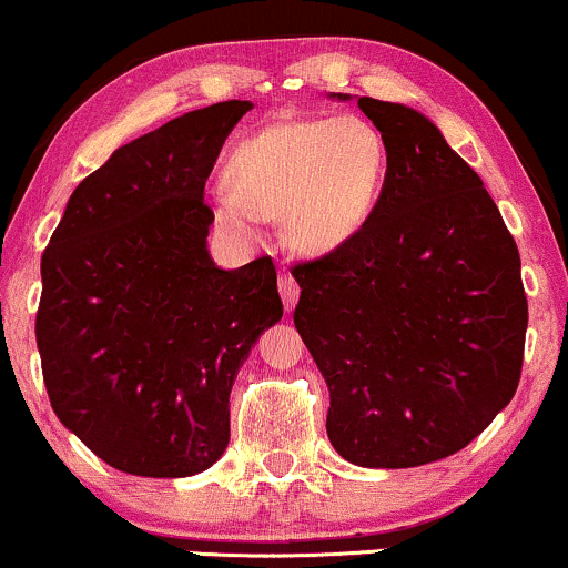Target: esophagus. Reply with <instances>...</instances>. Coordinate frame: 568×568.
Returning <instances> with one entry per match:
<instances>
[{
    "mask_svg": "<svg viewBox=\"0 0 568 568\" xmlns=\"http://www.w3.org/2000/svg\"><path fill=\"white\" fill-rule=\"evenodd\" d=\"M277 285H280V296H283L285 310L291 313V310H294L296 302H298V283L294 277H291V272H283V274H280Z\"/></svg>",
    "mask_w": 568,
    "mask_h": 568,
    "instance_id": "obj_1",
    "label": "esophagus"
}]
</instances>
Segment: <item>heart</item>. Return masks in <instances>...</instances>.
<instances>
[{"label": "heart", "instance_id": "obj_1", "mask_svg": "<svg viewBox=\"0 0 568 568\" xmlns=\"http://www.w3.org/2000/svg\"><path fill=\"white\" fill-rule=\"evenodd\" d=\"M388 142L361 115L280 121L240 142L226 161L229 191L210 199L223 232L251 242L258 217H280L298 253H332L375 213Z\"/></svg>", "mask_w": 568, "mask_h": 568}]
</instances>
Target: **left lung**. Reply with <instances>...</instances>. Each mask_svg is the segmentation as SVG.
<instances>
[{"label":"left lung","instance_id":"1","mask_svg":"<svg viewBox=\"0 0 568 568\" xmlns=\"http://www.w3.org/2000/svg\"><path fill=\"white\" fill-rule=\"evenodd\" d=\"M358 108L388 142V174L364 229L294 270V323L328 383L334 450L409 469L464 450L513 402L528 302L496 202L432 118Z\"/></svg>","mask_w":568,"mask_h":568}]
</instances>
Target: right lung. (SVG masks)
<instances>
[{"label":"right lung","instance_id":"obj_1","mask_svg":"<svg viewBox=\"0 0 568 568\" xmlns=\"http://www.w3.org/2000/svg\"><path fill=\"white\" fill-rule=\"evenodd\" d=\"M253 102L126 142L67 202L42 253L37 351L61 426L112 469L191 477L229 445L242 361L283 317L272 258L221 270L204 183Z\"/></svg>","mask_w":568,"mask_h":568}]
</instances>
